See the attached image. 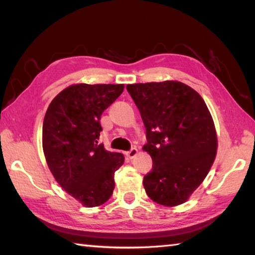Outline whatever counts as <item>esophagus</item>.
<instances>
[{
  "label": "esophagus",
  "mask_w": 255,
  "mask_h": 255,
  "mask_svg": "<svg viewBox=\"0 0 255 255\" xmlns=\"http://www.w3.org/2000/svg\"><path fill=\"white\" fill-rule=\"evenodd\" d=\"M137 153H138L137 148L132 147L130 150H128V152H126V155H127V157H129V158H132V157H135V156H136Z\"/></svg>",
  "instance_id": "34e87169"
}]
</instances>
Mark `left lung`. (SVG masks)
Masks as SVG:
<instances>
[{
  "instance_id": "left-lung-1",
  "label": "left lung",
  "mask_w": 255,
  "mask_h": 255,
  "mask_svg": "<svg viewBox=\"0 0 255 255\" xmlns=\"http://www.w3.org/2000/svg\"><path fill=\"white\" fill-rule=\"evenodd\" d=\"M146 128L153 169L144 188L166 207L183 204L208 174L217 152L213 117L204 99L178 81L128 84Z\"/></svg>"
}]
</instances>
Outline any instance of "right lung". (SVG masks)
<instances>
[{
  "label": "right lung",
  "mask_w": 255,
  "mask_h": 255,
  "mask_svg": "<svg viewBox=\"0 0 255 255\" xmlns=\"http://www.w3.org/2000/svg\"><path fill=\"white\" fill-rule=\"evenodd\" d=\"M124 84H74L50 102L42 125V148L55 180L85 207L111 197L123 154L98 144L102 112L124 91Z\"/></svg>",
  "instance_id": "add662e5"
}]
</instances>
